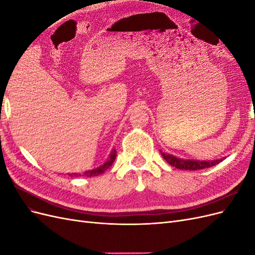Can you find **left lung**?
Listing matches in <instances>:
<instances>
[{
	"mask_svg": "<svg viewBox=\"0 0 255 255\" xmlns=\"http://www.w3.org/2000/svg\"><path fill=\"white\" fill-rule=\"evenodd\" d=\"M164 159L167 161L169 165H171L181 170H200V169L210 168L219 164L222 159H216V160H189V159H181L174 157L172 155H169L166 153H161Z\"/></svg>",
	"mask_w": 255,
	"mask_h": 255,
	"instance_id": "8db88e82",
	"label": "left lung"
}]
</instances>
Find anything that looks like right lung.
<instances>
[{
  "label": "right lung",
  "instance_id": "obj_1",
  "mask_svg": "<svg viewBox=\"0 0 255 255\" xmlns=\"http://www.w3.org/2000/svg\"><path fill=\"white\" fill-rule=\"evenodd\" d=\"M115 158H116V151L114 150V151L112 152V154H111L110 159L107 160L104 165L100 166V167L97 168V169H92V170L86 171L85 173H83L82 176H96V175H99V174H102V173L106 170L107 168H110V167L112 166V164L115 161ZM70 175L72 176V174H70ZM73 175H75V176H81V174H79V173H74Z\"/></svg>",
  "mask_w": 255,
  "mask_h": 255
}]
</instances>
